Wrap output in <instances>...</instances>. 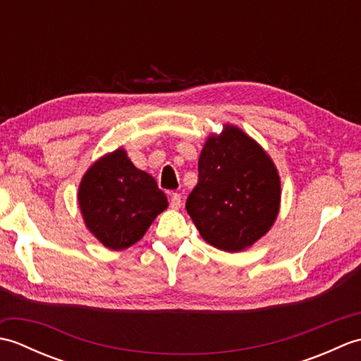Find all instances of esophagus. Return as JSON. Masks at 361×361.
I'll return each instance as SVG.
<instances>
[{
	"mask_svg": "<svg viewBox=\"0 0 361 361\" xmlns=\"http://www.w3.org/2000/svg\"><path fill=\"white\" fill-rule=\"evenodd\" d=\"M181 203H183V200H181V195L180 194H176V192H173L172 195H171V206L173 209H178V208H181Z\"/></svg>",
	"mask_w": 361,
	"mask_h": 361,
	"instance_id": "esophagus-1",
	"label": "esophagus"
}]
</instances>
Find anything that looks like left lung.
Instances as JSON below:
<instances>
[{
  "label": "left lung",
  "instance_id": "left-lung-1",
  "mask_svg": "<svg viewBox=\"0 0 361 361\" xmlns=\"http://www.w3.org/2000/svg\"><path fill=\"white\" fill-rule=\"evenodd\" d=\"M279 175L270 157L235 127L209 137L198 159V183L186 211L203 239L240 251L260 239L278 216Z\"/></svg>",
  "mask_w": 361,
  "mask_h": 361
}]
</instances>
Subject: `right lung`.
<instances>
[{
  "label": "right lung",
  "mask_w": 361,
  "mask_h": 361,
  "mask_svg": "<svg viewBox=\"0 0 361 361\" xmlns=\"http://www.w3.org/2000/svg\"><path fill=\"white\" fill-rule=\"evenodd\" d=\"M79 204L90 231L106 248L124 250L140 240L167 208V198L155 178L118 149L88 169L79 188Z\"/></svg>",
  "instance_id": "add662e5"
}]
</instances>
